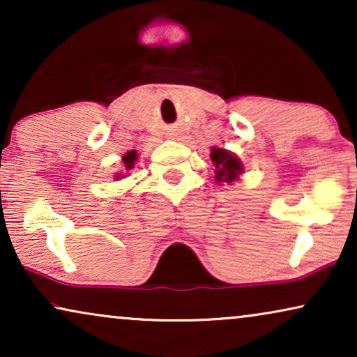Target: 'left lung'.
Here are the masks:
<instances>
[{
  "label": "left lung",
  "instance_id": "8db88e82",
  "mask_svg": "<svg viewBox=\"0 0 357 357\" xmlns=\"http://www.w3.org/2000/svg\"><path fill=\"white\" fill-rule=\"evenodd\" d=\"M211 162L214 165V180L218 185H232L245 172L242 160L224 148H211Z\"/></svg>",
  "mask_w": 357,
  "mask_h": 357
}]
</instances>
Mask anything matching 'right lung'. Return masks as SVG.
<instances>
[{"instance_id": "1", "label": "right lung", "mask_w": 357, "mask_h": 357, "mask_svg": "<svg viewBox=\"0 0 357 357\" xmlns=\"http://www.w3.org/2000/svg\"><path fill=\"white\" fill-rule=\"evenodd\" d=\"M138 158H139V154L136 153L135 149H131V151H128V153H126V154L121 155V160H123V169H121L120 172H116V174L114 175V178H115V180H121V178L128 177L130 170H133L135 165L138 164Z\"/></svg>"}]
</instances>
